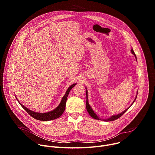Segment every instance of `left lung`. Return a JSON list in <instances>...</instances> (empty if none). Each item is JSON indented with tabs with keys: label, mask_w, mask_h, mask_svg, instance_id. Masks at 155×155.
I'll return each mask as SVG.
<instances>
[{
	"label": "left lung",
	"mask_w": 155,
	"mask_h": 155,
	"mask_svg": "<svg viewBox=\"0 0 155 155\" xmlns=\"http://www.w3.org/2000/svg\"><path fill=\"white\" fill-rule=\"evenodd\" d=\"M130 51H131V53L134 55V56L136 57V59H137L136 55V54L134 53L133 49L131 48V50H130ZM86 110H87V111L88 114H90V115L92 118H94V119H96V120H103V121H114V120H117L118 118H119L120 117H121L127 111V110L130 108V107L132 104H133V103L135 102V101H136V98H137V96H136V98L134 99L133 102L132 103V104L130 105V106H129L127 109H126L125 110H124V111H123V112H121V113H120V114H118V115H115L111 116V117H109L108 118H107V119H101V118H100L96 115V114L93 111V110L92 109L90 105L89 104V102H88V100H87V99H88V97H87V91L86 87Z\"/></svg>",
	"instance_id": "8db88e82"
}]
</instances>
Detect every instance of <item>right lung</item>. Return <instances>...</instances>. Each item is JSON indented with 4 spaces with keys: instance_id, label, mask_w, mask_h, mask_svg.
<instances>
[{
    "instance_id": "1",
    "label": "right lung",
    "mask_w": 155,
    "mask_h": 155,
    "mask_svg": "<svg viewBox=\"0 0 155 155\" xmlns=\"http://www.w3.org/2000/svg\"><path fill=\"white\" fill-rule=\"evenodd\" d=\"M76 84H77V83H74V84H72L71 86H70L68 87L67 91H66V93L64 94V96H63L59 105L54 110H51V111H50V112H47V113H39V112H35L32 111V110L28 109L27 107H26L25 106H24L23 104H22L17 99L16 97V98L18 102H19V104L21 105V106L23 107L26 110V111L34 118L40 120V121L53 120H54V119H56V118L60 117L64 113L65 108L66 101H67V98L69 94V92L72 90V88H73Z\"/></svg>"
}]
</instances>
